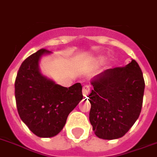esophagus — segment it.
I'll return each instance as SVG.
<instances>
[{
    "mask_svg": "<svg viewBox=\"0 0 157 157\" xmlns=\"http://www.w3.org/2000/svg\"><path fill=\"white\" fill-rule=\"evenodd\" d=\"M90 93V87L88 85L83 86V95L84 97H87Z\"/></svg>",
    "mask_w": 157,
    "mask_h": 157,
    "instance_id": "obj_1",
    "label": "esophagus"
}]
</instances>
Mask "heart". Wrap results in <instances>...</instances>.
<instances>
[{"label": "heart", "mask_w": 157, "mask_h": 157, "mask_svg": "<svg viewBox=\"0 0 157 157\" xmlns=\"http://www.w3.org/2000/svg\"><path fill=\"white\" fill-rule=\"evenodd\" d=\"M102 60H103V58H102V56H99V57L94 58V59H93V62H94V63H95V64H98V63H102Z\"/></svg>", "instance_id": "obj_1"}]
</instances>
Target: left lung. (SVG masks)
I'll return each mask as SVG.
<instances>
[{"label": "left lung", "mask_w": 157, "mask_h": 157, "mask_svg": "<svg viewBox=\"0 0 157 157\" xmlns=\"http://www.w3.org/2000/svg\"><path fill=\"white\" fill-rule=\"evenodd\" d=\"M89 121L98 137H122L141 113L145 81L138 63L132 59L124 67L102 72L92 79Z\"/></svg>", "instance_id": "1"}]
</instances>
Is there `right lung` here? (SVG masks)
Masks as SVG:
<instances>
[{"label": "right lung", "mask_w": 157, "mask_h": 157, "mask_svg": "<svg viewBox=\"0 0 157 157\" xmlns=\"http://www.w3.org/2000/svg\"><path fill=\"white\" fill-rule=\"evenodd\" d=\"M49 54L51 52L42 49L25 59L15 83L19 115L40 137H52L60 132L69 114L83 99L80 83L65 88L41 74L39 62Z\"/></svg>", "instance_id": "obj_1"}]
</instances>
